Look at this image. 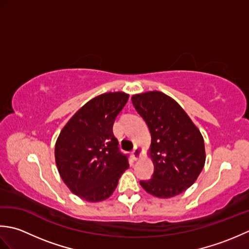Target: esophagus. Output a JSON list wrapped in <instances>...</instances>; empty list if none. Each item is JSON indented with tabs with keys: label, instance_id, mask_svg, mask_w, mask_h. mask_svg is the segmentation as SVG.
<instances>
[{
	"label": "esophagus",
	"instance_id": "obj_1",
	"mask_svg": "<svg viewBox=\"0 0 249 249\" xmlns=\"http://www.w3.org/2000/svg\"><path fill=\"white\" fill-rule=\"evenodd\" d=\"M131 154H133L134 160H139V158L141 157V149L138 145H136L135 149L133 150V152H131Z\"/></svg>",
	"mask_w": 249,
	"mask_h": 249
}]
</instances>
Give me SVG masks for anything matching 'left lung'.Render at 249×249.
<instances>
[{
	"instance_id": "1",
	"label": "left lung",
	"mask_w": 249,
	"mask_h": 249,
	"mask_svg": "<svg viewBox=\"0 0 249 249\" xmlns=\"http://www.w3.org/2000/svg\"><path fill=\"white\" fill-rule=\"evenodd\" d=\"M151 133L150 156L154 173L140 181L145 192L170 198L192 186L205 162L203 137L176 100L158 91L131 97Z\"/></svg>"
}]
</instances>
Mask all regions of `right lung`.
I'll use <instances>...</instances> for the list:
<instances>
[{"label":"right lung","instance_id":"obj_1","mask_svg":"<svg viewBox=\"0 0 249 249\" xmlns=\"http://www.w3.org/2000/svg\"><path fill=\"white\" fill-rule=\"evenodd\" d=\"M129 95L105 93L89 100L72 115L55 143V162L63 181L82 200L109 198L129 167L128 155L119 149L113 123Z\"/></svg>","mask_w":249,"mask_h":249}]
</instances>
